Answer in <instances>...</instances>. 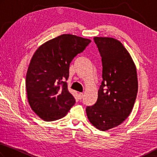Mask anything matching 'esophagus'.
I'll use <instances>...</instances> for the list:
<instances>
[{
    "label": "esophagus",
    "instance_id": "34e87169",
    "mask_svg": "<svg viewBox=\"0 0 157 157\" xmlns=\"http://www.w3.org/2000/svg\"><path fill=\"white\" fill-rule=\"evenodd\" d=\"M78 97H79V99H82V98H83V93H79L78 94Z\"/></svg>",
    "mask_w": 157,
    "mask_h": 157
}]
</instances>
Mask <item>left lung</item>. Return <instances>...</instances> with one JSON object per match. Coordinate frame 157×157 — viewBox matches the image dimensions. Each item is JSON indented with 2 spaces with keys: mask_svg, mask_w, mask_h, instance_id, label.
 Instances as JSON below:
<instances>
[{
  "mask_svg": "<svg viewBox=\"0 0 157 157\" xmlns=\"http://www.w3.org/2000/svg\"><path fill=\"white\" fill-rule=\"evenodd\" d=\"M101 56L103 81L94 105L86 108L90 122L98 130L117 127L127 119L138 92L136 66L123 44L109 37H94Z\"/></svg>",
  "mask_w": 157,
  "mask_h": 157,
  "instance_id": "1",
  "label": "left lung"
}]
</instances>
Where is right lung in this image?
<instances>
[{
  "label": "right lung",
  "mask_w": 157,
  "mask_h": 157,
  "mask_svg": "<svg viewBox=\"0 0 157 157\" xmlns=\"http://www.w3.org/2000/svg\"><path fill=\"white\" fill-rule=\"evenodd\" d=\"M91 42L72 34H63L43 44L35 53L27 70L25 86L29 105L45 121L61 119L75 99L67 90L71 60Z\"/></svg>",
  "instance_id": "1"
}]
</instances>
